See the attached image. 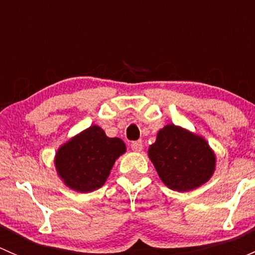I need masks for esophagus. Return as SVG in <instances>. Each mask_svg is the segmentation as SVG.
I'll return each mask as SVG.
<instances>
[{
	"label": "esophagus",
	"mask_w": 255,
	"mask_h": 255,
	"mask_svg": "<svg viewBox=\"0 0 255 255\" xmlns=\"http://www.w3.org/2000/svg\"><path fill=\"white\" fill-rule=\"evenodd\" d=\"M130 148H132L134 151H140L143 148L142 140H134V142H132L130 143Z\"/></svg>",
	"instance_id": "esophagus-1"
}]
</instances>
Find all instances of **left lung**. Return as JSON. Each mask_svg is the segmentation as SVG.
<instances>
[{
    "label": "left lung",
    "mask_w": 255,
    "mask_h": 255,
    "mask_svg": "<svg viewBox=\"0 0 255 255\" xmlns=\"http://www.w3.org/2000/svg\"><path fill=\"white\" fill-rule=\"evenodd\" d=\"M148 153L164 184L175 191L199 187L215 170V154L206 140L174 125L159 130Z\"/></svg>",
    "instance_id": "8db88e82"
}]
</instances>
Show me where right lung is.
<instances>
[{
	"label": "right lung",
	"instance_id": "right-lung-1",
	"mask_svg": "<svg viewBox=\"0 0 255 255\" xmlns=\"http://www.w3.org/2000/svg\"><path fill=\"white\" fill-rule=\"evenodd\" d=\"M125 151L120 138H109L101 128L92 126L59 149L55 165L69 187L90 192L105 184L116 159Z\"/></svg>",
	"mask_w": 255,
	"mask_h": 255
}]
</instances>
